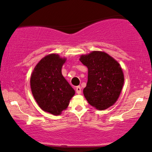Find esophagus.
I'll use <instances>...</instances> for the list:
<instances>
[{
    "instance_id": "1",
    "label": "esophagus",
    "mask_w": 152,
    "mask_h": 152,
    "mask_svg": "<svg viewBox=\"0 0 152 152\" xmlns=\"http://www.w3.org/2000/svg\"><path fill=\"white\" fill-rule=\"evenodd\" d=\"M76 91L78 94H81V87L80 86H77L76 87Z\"/></svg>"
}]
</instances>
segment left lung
<instances>
[{"label": "left lung", "mask_w": 152, "mask_h": 152, "mask_svg": "<svg viewBox=\"0 0 152 152\" xmlns=\"http://www.w3.org/2000/svg\"><path fill=\"white\" fill-rule=\"evenodd\" d=\"M80 61L88 68V80L83 89L87 101L98 110L112 106L118 100L124 83L120 64L107 53L98 51L82 55Z\"/></svg>", "instance_id": "obj_1"}]
</instances>
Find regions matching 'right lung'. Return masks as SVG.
<instances>
[{
	"label": "right lung",
	"mask_w": 152,
	"mask_h": 152,
	"mask_svg": "<svg viewBox=\"0 0 152 152\" xmlns=\"http://www.w3.org/2000/svg\"><path fill=\"white\" fill-rule=\"evenodd\" d=\"M66 61L58 54L45 56L36 65L30 78L33 96L45 112L60 115L67 109L75 91L62 75Z\"/></svg>",
	"instance_id": "add662e5"
}]
</instances>
